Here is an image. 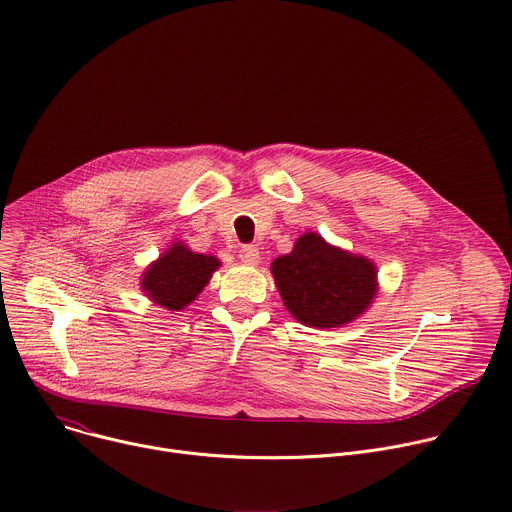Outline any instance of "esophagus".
<instances>
[{
  "label": "esophagus",
  "instance_id": "34e87169",
  "mask_svg": "<svg viewBox=\"0 0 512 512\" xmlns=\"http://www.w3.org/2000/svg\"><path fill=\"white\" fill-rule=\"evenodd\" d=\"M239 257L247 265H257L259 263V249L255 245H245V247H241Z\"/></svg>",
  "mask_w": 512,
  "mask_h": 512
}]
</instances>
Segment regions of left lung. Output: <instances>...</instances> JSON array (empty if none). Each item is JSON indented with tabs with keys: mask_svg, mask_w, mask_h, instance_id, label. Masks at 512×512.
Here are the masks:
<instances>
[{
	"mask_svg": "<svg viewBox=\"0 0 512 512\" xmlns=\"http://www.w3.org/2000/svg\"><path fill=\"white\" fill-rule=\"evenodd\" d=\"M271 273L289 314L312 328L356 320L377 294L375 263L328 245L316 233H304L294 251L271 263Z\"/></svg>",
	"mask_w": 512,
	"mask_h": 512,
	"instance_id": "1",
	"label": "left lung"
}]
</instances>
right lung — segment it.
<instances>
[{
    "label": "right lung",
    "instance_id": "obj_1",
    "mask_svg": "<svg viewBox=\"0 0 512 512\" xmlns=\"http://www.w3.org/2000/svg\"><path fill=\"white\" fill-rule=\"evenodd\" d=\"M218 265L221 261L214 255L194 253L184 243H174L145 269L141 289L158 306L178 312L198 298Z\"/></svg>",
    "mask_w": 512,
    "mask_h": 512
}]
</instances>
